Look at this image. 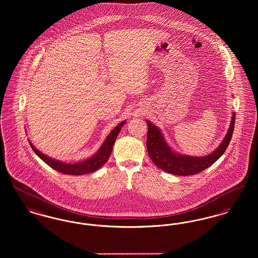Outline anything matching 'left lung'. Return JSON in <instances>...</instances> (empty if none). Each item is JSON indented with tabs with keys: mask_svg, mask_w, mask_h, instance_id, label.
Instances as JSON below:
<instances>
[{
	"mask_svg": "<svg viewBox=\"0 0 258 258\" xmlns=\"http://www.w3.org/2000/svg\"><path fill=\"white\" fill-rule=\"evenodd\" d=\"M147 123L149 129L147 148L152 162L167 173L176 176H191L196 175L212 166L225 152L234 131L235 112L232 114L229 129L222 140V143L211 154L200 157L176 153V151L170 148L159 128H157L149 120H147Z\"/></svg>",
	"mask_w": 258,
	"mask_h": 258,
	"instance_id": "obj_1",
	"label": "left lung"
}]
</instances>
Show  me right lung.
Here are the masks:
<instances>
[{
  "mask_svg": "<svg viewBox=\"0 0 258 258\" xmlns=\"http://www.w3.org/2000/svg\"><path fill=\"white\" fill-rule=\"evenodd\" d=\"M125 122L126 121L119 123L113 130H111V132L106 138V140L103 143V145L101 146V148L99 149V150L96 152L94 155H92L90 158H88L84 161H81V162L69 164V163H64L62 161L55 160L53 158H50L47 155L41 153L40 150H38L33 146V144L30 141H29V144H30L32 149L35 151V153L41 158V160L43 162L46 163L48 166H50L52 169H54L56 171H58L62 174L73 175V176L85 175V174L95 172L98 169H100L102 166H104L106 162L108 161L112 148H113L114 142H115L117 136L121 130V127Z\"/></svg>",
  "mask_w": 258,
  "mask_h": 258,
  "instance_id": "obj_1",
  "label": "right lung"
}]
</instances>
